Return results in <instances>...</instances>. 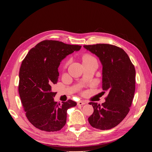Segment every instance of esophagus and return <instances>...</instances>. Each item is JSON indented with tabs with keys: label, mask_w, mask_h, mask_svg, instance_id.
I'll return each mask as SVG.
<instances>
[{
	"label": "esophagus",
	"mask_w": 152,
	"mask_h": 152,
	"mask_svg": "<svg viewBox=\"0 0 152 152\" xmlns=\"http://www.w3.org/2000/svg\"><path fill=\"white\" fill-rule=\"evenodd\" d=\"M86 103V102H84V101H79V102L77 103V105H84Z\"/></svg>",
	"instance_id": "1"
}]
</instances>
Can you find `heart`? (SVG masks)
<instances>
[{
	"instance_id": "b5f03b06",
	"label": "heart",
	"mask_w": 152,
	"mask_h": 152,
	"mask_svg": "<svg viewBox=\"0 0 152 152\" xmlns=\"http://www.w3.org/2000/svg\"><path fill=\"white\" fill-rule=\"evenodd\" d=\"M93 57H92L90 55H85V56L83 57V61L86 60V59H91L93 58Z\"/></svg>"
}]
</instances>
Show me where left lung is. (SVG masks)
<instances>
[{
  "mask_svg": "<svg viewBox=\"0 0 152 152\" xmlns=\"http://www.w3.org/2000/svg\"><path fill=\"white\" fill-rule=\"evenodd\" d=\"M84 48L95 54L102 63V88L108 93L102 105L89 103L94 112L88 121L98 129H110L120 124L129 112L135 92V68L127 53L115 45L98 44Z\"/></svg>",
  "mask_w": 152,
  "mask_h": 152,
  "instance_id": "1",
  "label": "left lung"
}]
</instances>
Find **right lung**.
<instances>
[{"label": "right lung", "mask_w": 152, "mask_h": 152, "mask_svg": "<svg viewBox=\"0 0 152 152\" xmlns=\"http://www.w3.org/2000/svg\"><path fill=\"white\" fill-rule=\"evenodd\" d=\"M81 47L44 40L30 49L22 61L18 91L27 118L39 129L61 130L66 122L68 109L77 105L71 99L57 103L54 99L57 93L52 91V87L58 82L61 61Z\"/></svg>", "instance_id": "add662e5"}]
</instances>
